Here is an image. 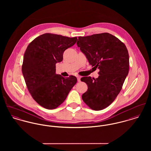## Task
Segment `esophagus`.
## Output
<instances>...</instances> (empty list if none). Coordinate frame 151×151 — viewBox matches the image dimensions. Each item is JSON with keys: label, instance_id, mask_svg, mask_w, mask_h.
I'll return each instance as SVG.
<instances>
[{"label": "esophagus", "instance_id": "esophagus-1", "mask_svg": "<svg viewBox=\"0 0 151 151\" xmlns=\"http://www.w3.org/2000/svg\"><path fill=\"white\" fill-rule=\"evenodd\" d=\"M77 81H78V82H80L81 80H80V79H81V77H80V76H77Z\"/></svg>", "mask_w": 151, "mask_h": 151}]
</instances>
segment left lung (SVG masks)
Here are the masks:
<instances>
[{
    "label": "left lung",
    "mask_w": 151,
    "mask_h": 151,
    "mask_svg": "<svg viewBox=\"0 0 151 151\" xmlns=\"http://www.w3.org/2000/svg\"><path fill=\"white\" fill-rule=\"evenodd\" d=\"M77 44L89 65L99 69L97 78H81L88 86L82 99L91 109L102 110L115 100L129 74L127 49L120 40L107 32L79 37Z\"/></svg>",
    "instance_id": "left-lung-1"
}]
</instances>
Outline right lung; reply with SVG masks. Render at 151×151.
I'll return each instance as SVG.
<instances>
[{"instance_id":"1","label":"right lung","mask_w":151,"mask_h":151,"mask_svg":"<svg viewBox=\"0 0 151 151\" xmlns=\"http://www.w3.org/2000/svg\"><path fill=\"white\" fill-rule=\"evenodd\" d=\"M77 40L46 33L35 38L26 49L22 74L32 98L43 108L54 109L60 106L77 81L74 76L64 78L56 74V64L63 60L64 52Z\"/></svg>"}]
</instances>
